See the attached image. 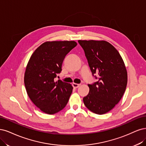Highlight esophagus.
Masks as SVG:
<instances>
[{
  "instance_id": "esophagus-1",
  "label": "esophagus",
  "mask_w": 146,
  "mask_h": 146,
  "mask_svg": "<svg viewBox=\"0 0 146 146\" xmlns=\"http://www.w3.org/2000/svg\"><path fill=\"white\" fill-rule=\"evenodd\" d=\"M72 86L73 87V88H77L80 86V84H76V83H73L72 84Z\"/></svg>"
}]
</instances>
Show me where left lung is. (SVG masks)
I'll use <instances>...</instances> for the list:
<instances>
[{"label":"left lung","instance_id":"left-lung-1","mask_svg":"<svg viewBox=\"0 0 146 146\" xmlns=\"http://www.w3.org/2000/svg\"><path fill=\"white\" fill-rule=\"evenodd\" d=\"M93 75L98 81L88 84L84 104L91 111L103 115L113 109L125 92L127 72L124 60L113 46L106 40H79Z\"/></svg>","mask_w":146,"mask_h":146}]
</instances>
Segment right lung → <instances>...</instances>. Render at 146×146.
Segmentation results:
<instances>
[{"mask_svg": "<svg viewBox=\"0 0 146 146\" xmlns=\"http://www.w3.org/2000/svg\"><path fill=\"white\" fill-rule=\"evenodd\" d=\"M76 45L73 40L46 41L36 49L28 62L24 74L27 93L45 113H56L68 103L73 87L54 79L61 72L65 56Z\"/></svg>", "mask_w": 146, "mask_h": 146, "instance_id": "right-lung-1", "label": "right lung"}]
</instances>
